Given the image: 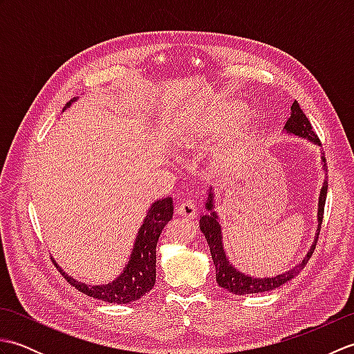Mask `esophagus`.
Returning <instances> with one entry per match:
<instances>
[{"label":"esophagus","instance_id":"esophagus-1","mask_svg":"<svg viewBox=\"0 0 354 354\" xmlns=\"http://www.w3.org/2000/svg\"><path fill=\"white\" fill-rule=\"evenodd\" d=\"M176 214L184 217L187 221H194L198 217V208L194 207L192 202H183V204L176 208Z\"/></svg>","mask_w":354,"mask_h":354}]
</instances>
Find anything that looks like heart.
<instances>
[{
	"label": "heart",
	"mask_w": 354,
	"mask_h": 354,
	"mask_svg": "<svg viewBox=\"0 0 354 354\" xmlns=\"http://www.w3.org/2000/svg\"><path fill=\"white\" fill-rule=\"evenodd\" d=\"M246 112V104L234 99H214L204 108L178 120L171 129L173 146L183 150L199 149L217 141L234 127ZM259 132V123L242 124L232 137L217 147L213 158V169L222 178L232 176L243 165L248 146Z\"/></svg>",
	"instance_id": "b5f03b06"
}]
</instances>
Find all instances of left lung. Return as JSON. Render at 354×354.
Listing matches in <instances>:
<instances>
[{
  "mask_svg": "<svg viewBox=\"0 0 354 354\" xmlns=\"http://www.w3.org/2000/svg\"><path fill=\"white\" fill-rule=\"evenodd\" d=\"M290 117L288 122H286L283 132L286 135H292V137L307 140L315 146H321V142L318 140L317 135H315L312 124L309 122V118L304 115V112L299 108L298 102H293L292 108H290ZM321 165L324 173L327 171V164H326V156L321 152ZM327 175V173H326ZM327 179H324L322 183L321 192H319V199H318V228L317 232H315V239L313 243L310 245V250L307 251V254L303 257V260L297 263L292 269L286 270V272L280 275H274V277H251L245 272H240V270L232 265L230 261L227 251H225L223 246V236H222V225L219 214L216 212V194L208 190L207 193V201H205V209L207 213L201 217L199 221V227L202 234L205 236L207 243L209 246V252H212V259L216 268V281L217 284L223 288L225 290H228L234 295H250V293H260V292H269L274 290L277 288H280L284 283L290 281L292 278H295L301 269L307 265V261L312 257L315 246H317L318 242V236H319V230H321V223H322V216H324V205H326V198H327Z\"/></svg>",
  "mask_w": 354,
  "mask_h": 354,
  "instance_id": "obj_1",
  "label": "left lung"
}]
</instances>
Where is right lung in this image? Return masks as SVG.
I'll use <instances>...</instances> for the list:
<instances>
[{"instance_id":"obj_1","label":"right lung","mask_w":354,"mask_h":354,"mask_svg":"<svg viewBox=\"0 0 354 354\" xmlns=\"http://www.w3.org/2000/svg\"><path fill=\"white\" fill-rule=\"evenodd\" d=\"M77 99H73L65 104L70 108ZM173 216V199L162 198L152 202L147 209L146 217L142 219L141 227L135 237L129 260L123 270L114 280L104 284H86L77 281L70 277L65 270L55 261L56 268L61 270L65 280L77 290L88 297L102 299L104 303L114 304H129L145 297L149 290H152L156 280V242Z\"/></svg>"}]
</instances>
